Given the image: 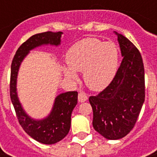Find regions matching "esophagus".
I'll list each match as a JSON object with an SVG mask.
<instances>
[{
    "label": "esophagus",
    "mask_w": 157,
    "mask_h": 157,
    "mask_svg": "<svg viewBox=\"0 0 157 157\" xmlns=\"http://www.w3.org/2000/svg\"><path fill=\"white\" fill-rule=\"evenodd\" d=\"M88 99V97H87V94H86L85 92H80L78 94V100L79 102H81V103H84V102H86V100Z\"/></svg>",
    "instance_id": "1"
}]
</instances>
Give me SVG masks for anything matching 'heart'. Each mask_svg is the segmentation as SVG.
<instances>
[{
    "label": "heart",
    "instance_id": "b5f03b06",
    "mask_svg": "<svg viewBox=\"0 0 157 157\" xmlns=\"http://www.w3.org/2000/svg\"><path fill=\"white\" fill-rule=\"evenodd\" d=\"M64 75L73 81L76 72H83L84 81L92 90L100 91L112 83L118 70L119 50L112 41L84 38L75 43L67 53Z\"/></svg>",
    "mask_w": 157,
    "mask_h": 157
}]
</instances>
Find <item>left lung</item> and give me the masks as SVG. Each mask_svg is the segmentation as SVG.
Instances as JSON below:
<instances>
[{
  "label": "left lung",
  "mask_w": 157,
  "mask_h": 157,
  "mask_svg": "<svg viewBox=\"0 0 157 157\" xmlns=\"http://www.w3.org/2000/svg\"><path fill=\"white\" fill-rule=\"evenodd\" d=\"M119 43L121 66L112 83L89 101L93 108V126L110 140L122 139L134 128L145 99L143 59L125 36L114 32Z\"/></svg>",
  "instance_id": "1"
}]
</instances>
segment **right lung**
Segmentation results:
<instances>
[{
	"instance_id": "1",
	"label": "right lung",
	"mask_w": 157,
	"mask_h": 157,
	"mask_svg": "<svg viewBox=\"0 0 157 157\" xmlns=\"http://www.w3.org/2000/svg\"><path fill=\"white\" fill-rule=\"evenodd\" d=\"M62 34V32H46L33 35L18 48L11 64L10 93L18 122L29 136L44 144H56L68 134L71 112L77 104L78 93L68 91L59 94L54 99L50 114L43 119L36 120L31 117L21 104L17 92V78L21 63L31 50L43 45L59 46Z\"/></svg>"
}]
</instances>
